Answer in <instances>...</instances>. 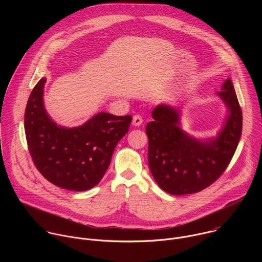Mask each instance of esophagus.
I'll use <instances>...</instances> for the list:
<instances>
[{
	"label": "esophagus",
	"instance_id": "esophagus-1",
	"mask_svg": "<svg viewBox=\"0 0 262 262\" xmlns=\"http://www.w3.org/2000/svg\"><path fill=\"white\" fill-rule=\"evenodd\" d=\"M142 123H143L142 117H141L140 115H135L134 118H133V124H134L135 126H140Z\"/></svg>",
	"mask_w": 262,
	"mask_h": 262
}]
</instances>
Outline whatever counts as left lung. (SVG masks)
I'll list each match as a JSON object with an SVG mask.
<instances>
[{"instance_id": "1", "label": "left lung", "mask_w": 262, "mask_h": 262, "mask_svg": "<svg viewBox=\"0 0 262 262\" xmlns=\"http://www.w3.org/2000/svg\"><path fill=\"white\" fill-rule=\"evenodd\" d=\"M217 96L228 116L215 138L200 140L180 127V110L159 104L146 126L148 165L160 188L171 195L194 194L207 188L228 167L238 145L243 113L230 79Z\"/></svg>"}]
</instances>
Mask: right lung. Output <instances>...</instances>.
<instances>
[{
	"label": "right lung",
	"instance_id": "right-lung-1",
	"mask_svg": "<svg viewBox=\"0 0 262 262\" xmlns=\"http://www.w3.org/2000/svg\"><path fill=\"white\" fill-rule=\"evenodd\" d=\"M46 82L42 78L36 84L25 111L29 152L36 168L53 184L76 192L90 190L107 170L133 117L100 112L77 127L58 125L45 107Z\"/></svg>",
	"mask_w": 262,
	"mask_h": 262
}]
</instances>
